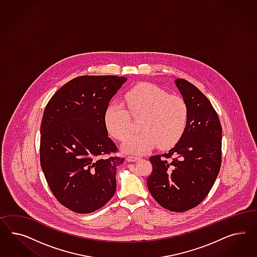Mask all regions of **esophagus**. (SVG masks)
<instances>
[{"instance_id":"obj_1","label":"esophagus","mask_w":257,"mask_h":257,"mask_svg":"<svg viewBox=\"0 0 257 257\" xmlns=\"http://www.w3.org/2000/svg\"><path fill=\"white\" fill-rule=\"evenodd\" d=\"M140 156H129L126 157V160H127L128 162H135V161H138V160H140Z\"/></svg>"}]
</instances>
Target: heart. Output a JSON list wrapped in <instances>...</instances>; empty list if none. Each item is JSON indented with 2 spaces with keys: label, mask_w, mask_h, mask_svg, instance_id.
I'll list each match as a JSON object with an SVG mask.
<instances>
[{
  "label": "heart",
  "mask_w": 257,
  "mask_h": 257,
  "mask_svg": "<svg viewBox=\"0 0 257 257\" xmlns=\"http://www.w3.org/2000/svg\"><path fill=\"white\" fill-rule=\"evenodd\" d=\"M126 109L119 103H111L104 114L109 135L123 141L133 130L131 117L139 118L140 132L125 141L127 153L143 154L154 148H170L176 144L187 128L188 108L179 96L152 84H140L124 94Z\"/></svg>",
  "instance_id": "heart-1"
}]
</instances>
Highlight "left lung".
<instances>
[{"mask_svg": "<svg viewBox=\"0 0 257 257\" xmlns=\"http://www.w3.org/2000/svg\"><path fill=\"white\" fill-rule=\"evenodd\" d=\"M188 108L187 128L169 153L153 156L149 190L162 207L185 212L208 195L221 165L222 129L216 110L194 85L176 79Z\"/></svg>", "mask_w": 257, "mask_h": 257, "instance_id": "1", "label": "left lung"}]
</instances>
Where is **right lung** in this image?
<instances>
[{
    "mask_svg": "<svg viewBox=\"0 0 257 257\" xmlns=\"http://www.w3.org/2000/svg\"><path fill=\"white\" fill-rule=\"evenodd\" d=\"M126 78L83 75L60 87L48 101L40 125V165L55 199L68 209L88 214L116 191L115 156L104 114Z\"/></svg>",
    "mask_w": 257,
    "mask_h": 257,
    "instance_id": "obj_1",
    "label": "right lung"
}]
</instances>
